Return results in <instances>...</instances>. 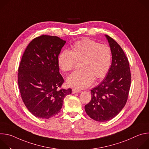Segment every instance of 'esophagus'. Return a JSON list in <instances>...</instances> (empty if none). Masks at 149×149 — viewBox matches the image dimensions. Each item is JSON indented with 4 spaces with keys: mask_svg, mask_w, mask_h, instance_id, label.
Returning a JSON list of instances; mask_svg holds the SVG:
<instances>
[{
    "mask_svg": "<svg viewBox=\"0 0 149 149\" xmlns=\"http://www.w3.org/2000/svg\"><path fill=\"white\" fill-rule=\"evenodd\" d=\"M80 91H81L80 90H78V89H72V94H75V93H79V92H80Z\"/></svg>",
    "mask_w": 149,
    "mask_h": 149,
    "instance_id": "esophagus-1",
    "label": "esophagus"
}]
</instances>
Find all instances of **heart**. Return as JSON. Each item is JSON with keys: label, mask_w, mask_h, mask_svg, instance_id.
Segmentation results:
<instances>
[{"label": "heart", "mask_w": 149, "mask_h": 149, "mask_svg": "<svg viewBox=\"0 0 149 149\" xmlns=\"http://www.w3.org/2000/svg\"><path fill=\"white\" fill-rule=\"evenodd\" d=\"M112 62L110 48L88 38L77 41L71 52L63 50L59 54L58 63L63 72L72 71L77 62L81 70L71 74L67 78L69 86L78 89L88 87L93 80L99 81L107 75Z\"/></svg>", "instance_id": "heart-1"}]
</instances>
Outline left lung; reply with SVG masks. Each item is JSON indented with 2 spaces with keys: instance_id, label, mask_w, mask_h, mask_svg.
<instances>
[{
  "instance_id": "1",
  "label": "left lung",
  "mask_w": 149,
  "mask_h": 149,
  "mask_svg": "<svg viewBox=\"0 0 149 149\" xmlns=\"http://www.w3.org/2000/svg\"><path fill=\"white\" fill-rule=\"evenodd\" d=\"M111 51L112 62L105 78L92 90L91 100L85 110L92 119L100 122L115 117L124 108L131 84L129 62L121 47L107 35Z\"/></svg>"
}]
</instances>
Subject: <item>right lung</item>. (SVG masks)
<instances>
[{"instance_id": "right-lung-1", "label": "right lung", "mask_w": 149, "mask_h": 149, "mask_svg": "<svg viewBox=\"0 0 149 149\" xmlns=\"http://www.w3.org/2000/svg\"><path fill=\"white\" fill-rule=\"evenodd\" d=\"M66 41L42 35L26 47L18 69L17 82L23 102L35 117L48 119L60 112L72 90L59 89L64 82L58 57Z\"/></svg>"}]
</instances>
